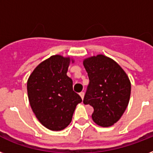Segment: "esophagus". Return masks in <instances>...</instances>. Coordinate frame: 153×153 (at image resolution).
Segmentation results:
<instances>
[{"mask_svg":"<svg viewBox=\"0 0 153 153\" xmlns=\"http://www.w3.org/2000/svg\"><path fill=\"white\" fill-rule=\"evenodd\" d=\"M79 95H80V97L82 98V99H83V98H84V92H80V93H79Z\"/></svg>","mask_w":153,"mask_h":153,"instance_id":"1","label":"esophagus"}]
</instances>
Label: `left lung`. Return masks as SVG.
Masks as SVG:
<instances>
[{
    "label": "left lung",
    "mask_w": 153,
    "mask_h": 153,
    "mask_svg": "<svg viewBox=\"0 0 153 153\" xmlns=\"http://www.w3.org/2000/svg\"><path fill=\"white\" fill-rule=\"evenodd\" d=\"M83 66L90 79L83 103L94 108L92 119L98 126H113L128 106L130 80L117 62L104 55L86 58Z\"/></svg>",
    "instance_id": "1"
}]
</instances>
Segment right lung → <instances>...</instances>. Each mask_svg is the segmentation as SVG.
Here are the masks:
<instances>
[{
	"instance_id": "1",
	"label": "right lung",
	"mask_w": 153,
	"mask_h": 153,
	"mask_svg": "<svg viewBox=\"0 0 153 153\" xmlns=\"http://www.w3.org/2000/svg\"><path fill=\"white\" fill-rule=\"evenodd\" d=\"M71 62L68 56L55 55L41 62L27 79L28 100L36 118L52 131L69 126L81 97L73 91V82L67 75Z\"/></svg>"
}]
</instances>
